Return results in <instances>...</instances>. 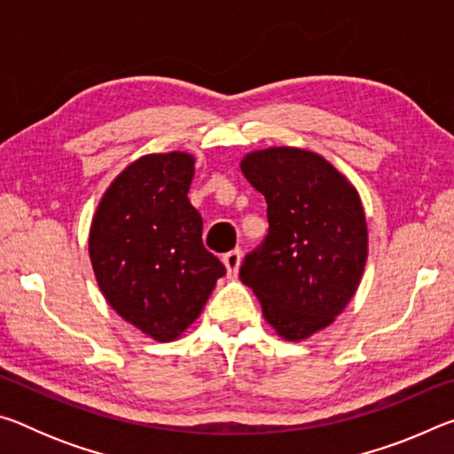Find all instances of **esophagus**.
Returning a JSON list of instances; mask_svg holds the SVG:
<instances>
[{"label": "esophagus", "instance_id": "obj_1", "mask_svg": "<svg viewBox=\"0 0 454 454\" xmlns=\"http://www.w3.org/2000/svg\"><path fill=\"white\" fill-rule=\"evenodd\" d=\"M222 262H224V266H226L228 276H236L238 274V268H240V264H242V252H240V248H236L232 252H228V254H224V258H222Z\"/></svg>", "mask_w": 454, "mask_h": 454}]
</instances>
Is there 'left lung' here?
<instances>
[{"label": "left lung", "instance_id": "1", "mask_svg": "<svg viewBox=\"0 0 454 454\" xmlns=\"http://www.w3.org/2000/svg\"><path fill=\"white\" fill-rule=\"evenodd\" d=\"M240 170L268 204V236L246 256L240 280L284 340L333 325L363 280L368 228L358 190L317 152L252 150Z\"/></svg>", "mask_w": 454, "mask_h": 454}]
</instances>
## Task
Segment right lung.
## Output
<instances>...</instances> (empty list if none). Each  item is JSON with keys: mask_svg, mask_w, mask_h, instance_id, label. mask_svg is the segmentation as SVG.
<instances>
[{"mask_svg": "<svg viewBox=\"0 0 454 454\" xmlns=\"http://www.w3.org/2000/svg\"><path fill=\"white\" fill-rule=\"evenodd\" d=\"M196 158L145 153L121 170L91 218L88 252L107 304L158 342L194 325L226 268L202 244L190 204Z\"/></svg>", "mask_w": 454, "mask_h": 454, "instance_id": "obj_1", "label": "right lung"}]
</instances>
